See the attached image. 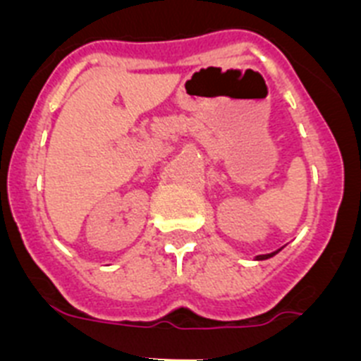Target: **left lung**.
<instances>
[{"mask_svg": "<svg viewBox=\"0 0 361 361\" xmlns=\"http://www.w3.org/2000/svg\"><path fill=\"white\" fill-rule=\"evenodd\" d=\"M280 251V250H279ZM279 251H275V253H269V255H258L257 257V260H264V258H269V257H273V255H276L279 253Z\"/></svg>", "mask_w": 361, "mask_h": 361, "instance_id": "1", "label": "left lung"}]
</instances>
